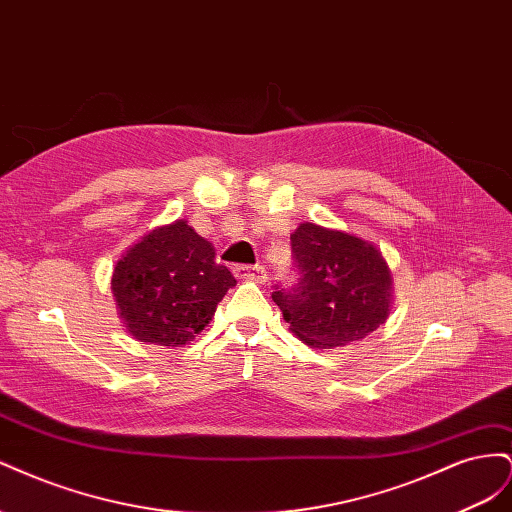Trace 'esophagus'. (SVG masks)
<instances>
[{"label":"esophagus","mask_w":512,"mask_h":512,"mask_svg":"<svg viewBox=\"0 0 512 512\" xmlns=\"http://www.w3.org/2000/svg\"><path fill=\"white\" fill-rule=\"evenodd\" d=\"M235 275L239 280H250V282H265L267 280V269L262 265H237Z\"/></svg>","instance_id":"34e87169"}]
</instances>
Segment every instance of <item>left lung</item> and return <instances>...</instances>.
<instances>
[{"mask_svg":"<svg viewBox=\"0 0 512 512\" xmlns=\"http://www.w3.org/2000/svg\"><path fill=\"white\" fill-rule=\"evenodd\" d=\"M297 282L271 297L301 342L337 348L359 342L386 320L391 273L374 245L346 232L301 224L290 235Z\"/></svg>","mask_w":512,"mask_h":512,"instance_id":"1","label":"left lung"}]
</instances>
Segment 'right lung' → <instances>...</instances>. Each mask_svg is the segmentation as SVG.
I'll return each mask as SVG.
<instances>
[{
  "mask_svg": "<svg viewBox=\"0 0 512 512\" xmlns=\"http://www.w3.org/2000/svg\"><path fill=\"white\" fill-rule=\"evenodd\" d=\"M235 284L215 262L213 245L183 220L151 230L113 271V294L128 331L160 346L190 342Z\"/></svg>",
  "mask_w": 512,
  "mask_h": 512,
  "instance_id": "1",
  "label": "right lung"
}]
</instances>
